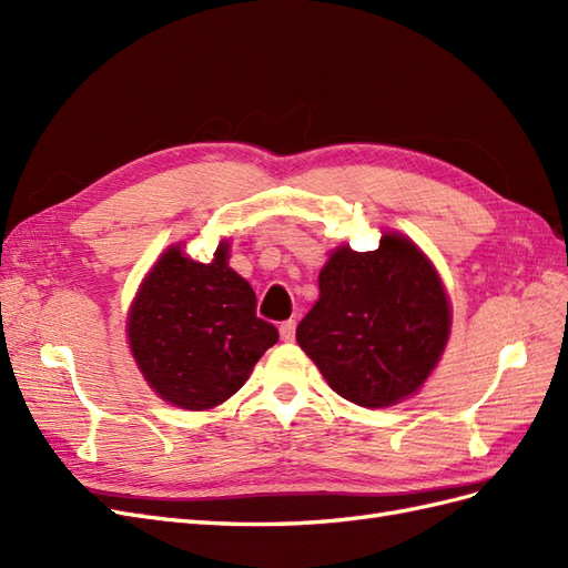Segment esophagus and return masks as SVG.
Instances as JSON below:
<instances>
[{"label": "esophagus", "mask_w": 568, "mask_h": 568, "mask_svg": "<svg viewBox=\"0 0 568 568\" xmlns=\"http://www.w3.org/2000/svg\"><path fill=\"white\" fill-rule=\"evenodd\" d=\"M280 336H282V341H294V336H296V320H284L280 324Z\"/></svg>", "instance_id": "1"}]
</instances>
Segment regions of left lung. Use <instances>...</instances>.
Segmentation results:
<instances>
[{"label": "left lung", "instance_id": "obj_1", "mask_svg": "<svg viewBox=\"0 0 568 568\" xmlns=\"http://www.w3.org/2000/svg\"><path fill=\"white\" fill-rule=\"evenodd\" d=\"M450 305L415 244L386 234L376 251L338 248L320 272V301L298 346L343 398L386 407L415 393L445 348Z\"/></svg>", "mask_w": 568, "mask_h": 568}]
</instances>
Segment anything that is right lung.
Segmentation results:
<instances>
[{
	"mask_svg": "<svg viewBox=\"0 0 568 568\" xmlns=\"http://www.w3.org/2000/svg\"><path fill=\"white\" fill-rule=\"evenodd\" d=\"M130 348L163 400L184 409L225 403L280 341L255 315V294L227 267V244L203 265L180 248L161 255L128 320Z\"/></svg>",
	"mask_w": 568,
	"mask_h": 568,
	"instance_id": "obj_1",
	"label": "right lung"
}]
</instances>
